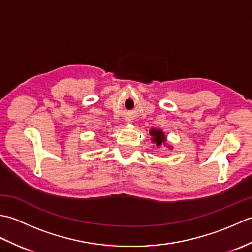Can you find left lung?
<instances>
[{
  "mask_svg": "<svg viewBox=\"0 0 252 252\" xmlns=\"http://www.w3.org/2000/svg\"><path fill=\"white\" fill-rule=\"evenodd\" d=\"M151 135L153 136V142L156 143L157 146H160L162 143L165 142V137H164V134L161 130L152 129Z\"/></svg>",
  "mask_w": 252,
  "mask_h": 252,
  "instance_id": "left-lung-1",
  "label": "left lung"
}]
</instances>
